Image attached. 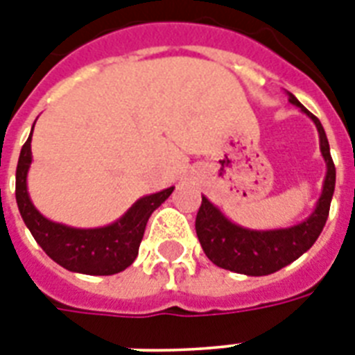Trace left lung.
Returning <instances> with one entry per match:
<instances>
[{
	"mask_svg": "<svg viewBox=\"0 0 355 355\" xmlns=\"http://www.w3.org/2000/svg\"><path fill=\"white\" fill-rule=\"evenodd\" d=\"M287 96L289 103L300 108L319 130L320 153L326 162L322 193L308 219L289 228L275 230H252L239 227L202 195V202L195 219V230L206 256L221 269L247 276L272 275L276 270L284 269L286 265L293 263L304 252H308L326 225L336 189V166L331 160L330 144L319 119L293 94L287 92Z\"/></svg>",
	"mask_w": 355,
	"mask_h": 355,
	"instance_id": "8db88e82",
	"label": "left lung"
}]
</instances>
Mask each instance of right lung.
<instances>
[{
  "label": "right lung",
  "instance_id": "add662e5",
  "mask_svg": "<svg viewBox=\"0 0 355 355\" xmlns=\"http://www.w3.org/2000/svg\"><path fill=\"white\" fill-rule=\"evenodd\" d=\"M35 128V125H33ZM29 138L21 147L16 167V202L25 227L29 228L44 252L71 272L92 276H108L121 272L132 265L138 256L139 243L150 214L173 193V186L158 193L145 195L128 208L118 221L99 228H73L47 219L36 210L27 191L33 153Z\"/></svg>",
  "mask_w": 355,
  "mask_h": 355
}]
</instances>
